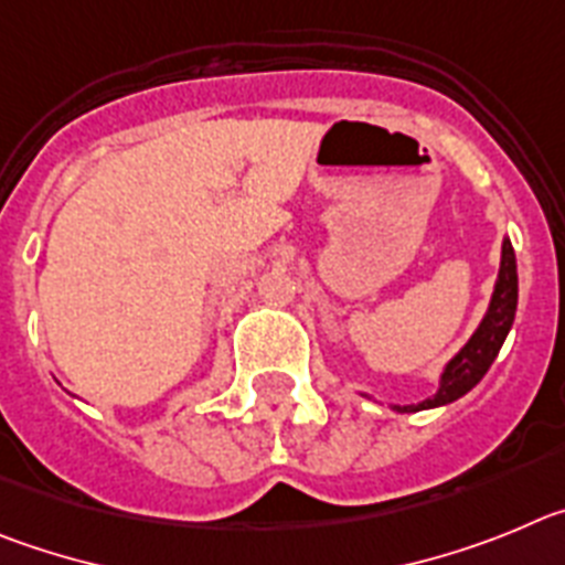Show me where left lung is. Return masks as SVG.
<instances>
[{"mask_svg":"<svg viewBox=\"0 0 565 565\" xmlns=\"http://www.w3.org/2000/svg\"><path fill=\"white\" fill-rule=\"evenodd\" d=\"M518 309V264H515V250H512V242L504 238L501 245V267H498L495 287H492L490 307H487L484 318L476 327V332L470 334L465 345L454 358L447 360L445 369L439 374V388L436 394L425 396L422 403L416 405H391L396 414H416V411H430L441 408V405H450L456 399L472 391L481 383L487 371H490L492 360L498 358L501 345H504L507 334L512 329V320H515Z\"/></svg>","mask_w":565,"mask_h":565,"instance_id":"1","label":"left lung"}]
</instances>
